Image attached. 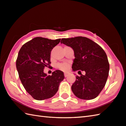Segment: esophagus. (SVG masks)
<instances>
[{"mask_svg":"<svg viewBox=\"0 0 126 126\" xmlns=\"http://www.w3.org/2000/svg\"><path fill=\"white\" fill-rule=\"evenodd\" d=\"M64 77H67L68 76V73H64Z\"/></svg>","mask_w":126,"mask_h":126,"instance_id":"obj_1","label":"esophagus"}]
</instances>
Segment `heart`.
<instances>
[{"instance_id":"heart-1","label":"heart","mask_w":126,"mask_h":126,"mask_svg":"<svg viewBox=\"0 0 126 126\" xmlns=\"http://www.w3.org/2000/svg\"><path fill=\"white\" fill-rule=\"evenodd\" d=\"M57 68H58L59 69L61 70V71L65 72L67 71L68 69L69 68V64L67 63H58L57 65Z\"/></svg>"}]
</instances>
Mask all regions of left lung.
<instances>
[{"mask_svg":"<svg viewBox=\"0 0 126 126\" xmlns=\"http://www.w3.org/2000/svg\"><path fill=\"white\" fill-rule=\"evenodd\" d=\"M61 43L71 47L74 52L73 71L86 72L85 75L76 76L72 91L80 99L96 98L106 83L110 64L106 52L93 40L84 37L62 38Z\"/></svg>","mask_w":126,"mask_h":126,"instance_id":"obj_1","label":"left lung"}]
</instances>
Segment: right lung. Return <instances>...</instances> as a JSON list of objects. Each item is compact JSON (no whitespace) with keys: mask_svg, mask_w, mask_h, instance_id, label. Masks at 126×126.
I'll return each mask as SVG.
<instances>
[{"mask_svg":"<svg viewBox=\"0 0 126 126\" xmlns=\"http://www.w3.org/2000/svg\"><path fill=\"white\" fill-rule=\"evenodd\" d=\"M61 39L36 37L27 42L19 51L16 67L21 82L26 91L38 101L50 98L58 90L64 78L63 72L57 70L52 76L44 73L50 67V52Z\"/></svg>","mask_w":126,"mask_h":126,"instance_id":"add662e5","label":"right lung"}]
</instances>
